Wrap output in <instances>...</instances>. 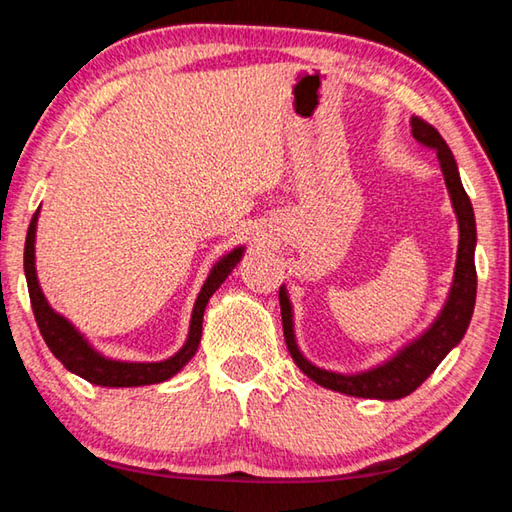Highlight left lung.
<instances>
[{
    "instance_id": "left-lung-1",
    "label": "left lung",
    "mask_w": 512,
    "mask_h": 512,
    "mask_svg": "<svg viewBox=\"0 0 512 512\" xmlns=\"http://www.w3.org/2000/svg\"><path fill=\"white\" fill-rule=\"evenodd\" d=\"M411 134H414L416 141L436 150L445 175L447 191H450L452 197L456 218H459V254H456L454 283L450 290V299H447L443 312L434 321V326L429 328L425 335H420L414 344L402 348L393 360L378 366V369H371L360 375L330 373L324 369H317L315 364H310L306 357L299 353L297 342H294L292 308L288 294H285L283 288L279 292L283 337L285 344H288L292 360L297 362L299 369L306 373L310 380H315L326 389L346 393V396L398 400L409 396L411 391H416L420 384L436 371V366L441 364L443 357L463 339L472 319L474 299H477V267H474L477 227H474V211L470 197L461 184L459 168H456L452 150L447 148V143L443 141L434 125H429L425 119H420V116H411Z\"/></svg>"
}]
</instances>
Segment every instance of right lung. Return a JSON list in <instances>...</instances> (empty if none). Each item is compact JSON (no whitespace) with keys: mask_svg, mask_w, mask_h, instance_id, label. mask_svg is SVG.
Returning <instances> with one entry per match:
<instances>
[{"mask_svg":"<svg viewBox=\"0 0 512 512\" xmlns=\"http://www.w3.org/2000/svg\"><path fill=\"white\" fill-rule=\"evenodd\" d=\"M35 224H38V211L33 213L29 231H26L24 274H26V283H29L31 308H33L35 321H38L40 335L44 342H47L49 351L56 355V360H60L67 371L80 375V378L87 382L98 384V387H141V384H157L173 378V375L195 355L197 346H200L202 317L211 294L220 288L242 256V249L238 247L233 249L231 254L224 256L220 263H215L209 279H206V283L202 285L200 297L195 301L191 330H188V339L182 351L164 362H150V364L114 362V360H107L103 355H98L94 348L80 337V333H76V328L71 326L65 317L56 315V312L49 308V303L44 299V294L38 285V276H35V254H33Z\"/></svg>","mask_w":512,"mask_h":512,"instance_id":"1","label":"right lung"}]
</instances>
